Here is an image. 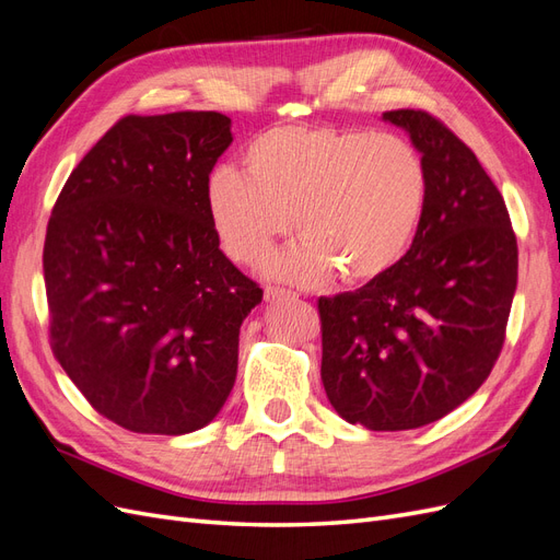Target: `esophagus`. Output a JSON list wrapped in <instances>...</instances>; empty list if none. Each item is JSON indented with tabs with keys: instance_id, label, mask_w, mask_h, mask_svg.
I'll return each mask as SVG.
<instances>
[{
	"instance_id": "obj_1",
	"label": "esophagus",
	"mask_w": 560,
	"mask_h": 560,
	"mask_svg": "<svg viewBox=\"0 0 560 560\" xmlns=\"http://www.w3.org/2000/svg\"><path fill=\"white\" fill-rule=\"evenodd\" d=\"M264 296H266L268 301H276V299H299L296 292L284 290V287H266Z\"/></svg>"
}]
</instances>
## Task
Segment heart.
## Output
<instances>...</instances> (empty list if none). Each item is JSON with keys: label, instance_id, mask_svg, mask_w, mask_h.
<instances>
[{"label": "heart", "instance_id": "b5f03b06", "mask_svg": "<svg viewBox=\"0 0 560 560\" xmlns=\"http://www.w3.org/2000/svg\"><path fill=\"white\" fill-rule=\"evenodd\" d=\"M243 163L245 173L217 165L208 177L212 226L229 257L252 266L294 219L301 241L268 266L284 280H376L404 257L425 212V163L399 135L278 126L247 144Z\"/></svg>", "mask_w": 560, "mask_h": 560}]
</instances>
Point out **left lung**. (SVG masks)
Wrapping results in <instances>:
<instances>
[{
  "label": "left lung",
  "mask_w": 560,
  "mask_h": 560,
  "mask_svg": "<svg viewBox=\"0 0 560 560\" xmlns=\"http://www.w3.org/2000/svg\"><path fill=\"white\" fill-rule=\"evenodd\" d=\"M428 171L409 252L354 292L317 301L322 385L348 422L422 428L469 399L493 371L518 278L510 212L474 151L425 109H393Z\"/></svg>",
  "instance_id": "left-lung-1"
}]
</instances>
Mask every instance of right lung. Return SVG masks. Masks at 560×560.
Masks as SVG:
<instances>
[{
  "instance_id": "right-lung-1",
  "label": "right lung",
  "mask_w": 560,
  "mask_h": 560,
  "mask_svg": "<svg viewBox=\"0 0 560 560\" xmlns=\"http://www.w3.org/2000/svg\"><path fill=\"white\" fill-rule=\"evenodd\" d=\"M231 138L219 112L128 114L67 177L46 226L50 350L93 409L186 434L222 409L238 334L264 296L219 249L206 184Z\"/></svg>"
}]
</instances>
